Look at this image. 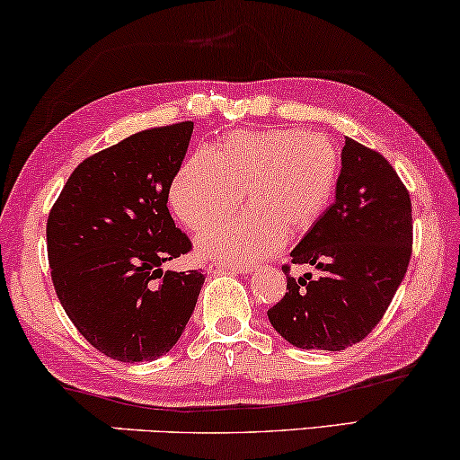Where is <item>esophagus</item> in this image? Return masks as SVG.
Wrapping results in <instances>:
<instances>
[{
  "label": "esophagus",
  "instance_id": "1",
  "mask_svg": "<svg viewBox=\"0 0 460 460\" xmlns=\"http://www.w3.org/2000/svg\"><path fill=\"white\" fill-rule=\"evenodd\" d=\"M217 270H228V272H234V274H249L251 272L249 266H236V263H217Z\"/></svg>",
  "mask_w": 460,
  "mask_h": 460
}]
</instances>
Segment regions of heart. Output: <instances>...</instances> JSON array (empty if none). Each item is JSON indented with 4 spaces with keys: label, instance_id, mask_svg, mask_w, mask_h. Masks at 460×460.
Listing matches in <instances>:
<instances>
[{
    "label": "heart",
    "instance_id": "obj_1",
    "mask_svg": "<svg viewBox=\"0 0 460 460\" xmlns=\"http://www.w3.org/2000/svg\"><path fill=\"white\" fill-rule=\"evenodd\" d=\"M339 150L318 131H236L213 153L188 156L169 186L175 216L194 232L249 211L200 238L205 255L226 261H257L285 238L305 234L323 216L339 178Z\"/></svg>",
    "mask_w": 460,
    "mask_h": 460
}]
</instances>
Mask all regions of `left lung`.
I'll list each match as a JSON object with an SVG mask.
<instances>
[{"label": "left lung", "mask_w": 460, "mask_h": 460, "mask_svg": "<svg viewBox=\"0 0 460 460\" xmlns=\"http://www.w3.org/2000/svg\"><path fill=\"white\" fill-rule=\"evenodd\" d=\"M412 253V205L385 156L345 137L337 197L291 251L318 276L287 274L268 310L280 337L301 349L339 351L362 341L392 304Z\"/></svg>", "instance_id": "1"}]
</instances>
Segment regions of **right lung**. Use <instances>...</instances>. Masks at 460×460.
<instances>
[{
	"mask_svg": "<svg viewBox=\"0 0 460 460\" xmlns=\"http://www.w3.org/2000/svg\"><path fill=\"white\" fill-rule=\"evenodd\" d=\"M192 128L144 129L87 156L48 216L56 295L81 335L112 360L167 354L205 282L199 270H163L192 249L167 209Z\"/></svg>",
	"mask_w": 460,
	"mask_h": 460,
	"instance_id": "add662e5",
	"label": "right lung"
}]
</instances>
